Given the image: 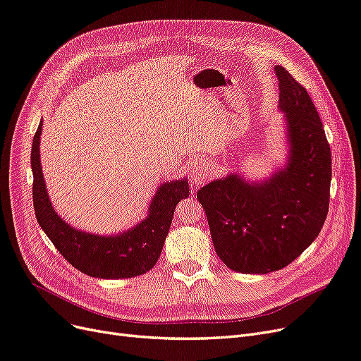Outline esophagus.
<instances>
[{"label": "esophagus", "mask_w": 361, "mask_h": 361, "mask_svg": "<svg viewBox=\"0 0 361 361\" xmlns=\"http://www.w3.org/2000/svg\"><path fill=\"white\" fill-rule=\"evenodd\" d=\"M214 173V164L206 159H197L190 170V180L192 185H202Z\"/></svg>", "instance_id": "34e87169"}]
</instances>
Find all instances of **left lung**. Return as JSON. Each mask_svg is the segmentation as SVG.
<instances>
[{
	"label": "left lung",
	"instance_id": "8db88e82",
	"mask_svg": "<svg viewBox=\"0 0 361 361\" xmlns=\"http://www.w3.org/2000/svg\"><path fill=\"white\" fill-rule=\"evenodd\" d=\"M289 157L269 179L239 174L212 180L197 192L216 255L244 274L288 267L316 238L329 214L331 150L307 90L276 66Z\"/></svg>",
	"mask_w": 361,
	"mask_h": 361
}]
</instances>
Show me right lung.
Here are the masks:
<instances>
[{
  "mask_svg": "<svg viewBox=\"0 0 361 361\" xmlns=\"http://www.w3.org/2000/svg\"><path fill=\"white\" fill-rule=\"evenodd\" d=\"M42 123L32 138V204L43 232L60 255L84 274L96 279H129L155 267L173 220L174 207L190 195L187 179L162 183L152 199L149 215L135 227L113 236H101L73 228L61 220L47 192L40 166Z\"/></svg>",
  "mask_w": 361,
  "mask_h": 361,
  "instance_id": "1",
  "label": "right lung"
}]
</instances>
